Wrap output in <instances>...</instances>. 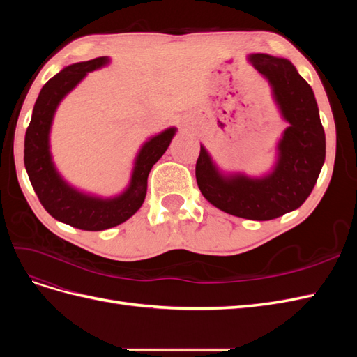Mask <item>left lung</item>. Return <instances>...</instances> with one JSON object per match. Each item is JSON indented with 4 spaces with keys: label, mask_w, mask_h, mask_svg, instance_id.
Masks as SVG:
<instances>
[{
    "label": "left lung",
    "mask_w": 357,
    "mask_h": 357,
    "mask_svg": "<svg viewBox=\"0 0 357 357\" xmlns=\"http://www.w3.org/2000/svg\"><path fill=\"white\" fill-rule=\"evenodd\" d=\"M248 61L271 84L274 100L289 122L278 143L275 168L262 178L226 177L201 146L195 176L204 198L214 207L236 218L271 220L299 208L310 197L326 156L325 129L311 86L291 62L265 53H253Z\"/></svg>",
    "instance_id": "1"
}]
</instances>
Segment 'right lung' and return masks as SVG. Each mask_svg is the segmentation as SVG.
<instances>
[{
    "mask_svg": "<svg viewBox=\"0 0 357 357\" xmlns=\"http://www.w3.org/2000/svg\"><path fill=\"white\" fill-rule=\"evenodd\" d=\"M109 58L101 56L73 63L43 86L25 134V168L32 188L46 211L56 220L83 231H104L123 223L142 207L147 177L152 167L165 153L176 128L165 129L142 147L135 160L131 183L116 198L101 199L75 190L58 174L49 150V132L59 102L86 74L104 67Z\"/></svg>",
    "mask_w": 357,
    "mask_h": 357,
    "instance_id": "right-lung-1",
    "label": "right lung"
}]
</instances>
